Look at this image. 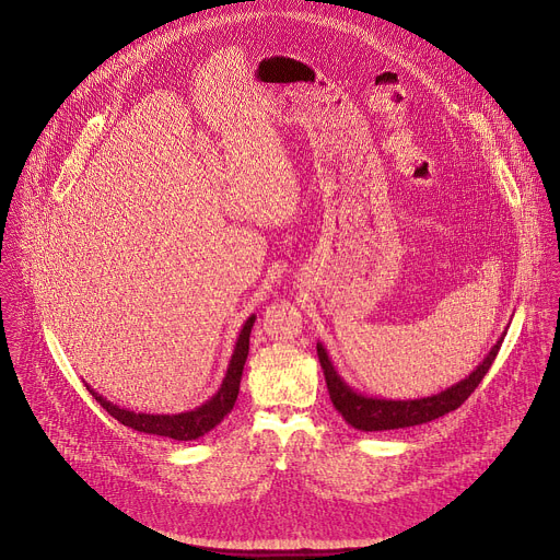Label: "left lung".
<instances>
[{"instance_id":"left-lung-1","label":"left lung","mask_w":560,"mask_h":560,"mask_svg":"<svg viewBox=\"0 0 560 560\" xmlns=\"http://www.w3.org/2000/svg\"><path fill=\"white\" fill-rule=\"evenodd\" d=\"M503 336H505V331L492 345L488 355L477 364V369H472L470 376H466L457 385H453L435 396L416 398V400H387V398L364 396V394L355 392L353 387H349L340 378L323 342H316V353H318V360L323 366L331 405L345 418V422L358 431H394V429H407V427L431 422V420L442 418V416L455 411L457 407H462L468 400V396L477 389L481 378L488 374L490 364L494 362V358L499 353Z\"/></svg>"}]
</instances>
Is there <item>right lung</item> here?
Instances as JSON below:
<instances>
[{
	"mask_svg": "<svg viewBox=\"0 0 560 560\" xmlns=\"http://www.w3.org/2000/svg\"><path fill=\"white\" fill-rule=\"evenodd\" d=\"M255 314H250L246 318V323L242 325V331L237 336L233 355L229 360V369L226 376L218 389V394L207 400L205 405H200L194 411L186 413H175V416H153V413H136L129 409H122L114 402H109L107 398H103L101 394H96L88 383V392L94 396V400L112 416L116 418L120 424L140 431V433H149V435H162V438H171L177 442H191L198 440L202 435H207L209 431H213L235 407V400L240 396V383H242V374H244V364L248 358V347H250V331L255 325Z\"/></svg>",
	"mask_w": 560,
	"mask_h": 560,
	"instance_id": "right-lung-1",
	"label": "right lung"
}]
</instances>
